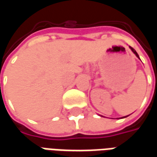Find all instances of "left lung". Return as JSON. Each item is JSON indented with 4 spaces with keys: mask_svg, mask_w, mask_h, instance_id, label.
I'll use <instances>...</instances> for the list:
<instances>
[{
    "mask_svg": "<svg viewBox=\"0 0 157 157\" xmlns=\"http://www.w3.org/2000/svg\"><path fill=\"white\" fill-rule=\"evenodd\" d=\"M130 48H131V50H132V51H133V52H134V53H135V55H136V56H137V57H138V58H139V55H138V54H137V52L135 51V49H134V48H132V47H130ZM126 117H127V116H126ZM124 118H125V117H124Z\"/></svg>",
    "mask_w": 157,
    "mask_h": 157,
    "instance_id": "1",
    "label": "left lung"
}]
</instances>
